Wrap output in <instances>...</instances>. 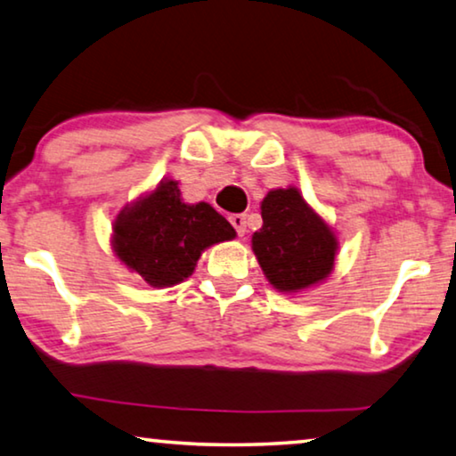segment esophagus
Returning a JSON list of instances; mask_svg holds the SVG:
<instances>
[{
    "label": "esophagus",
    "instance_id": "esophagus-1",
    "mask_svg": "<svg viewBox=\"0 0 456 456\" xmlns=\"http://www.w3.org/2000/svg\"><path fill=\"white\" fill-rule=\"evenodd\" d=\"M229 221H231V225H233V229H235V233L240 235V237H243L248 233V223H246V216L243 215H231L229 216Z\"/></svg>",
    "mask_w": 456,
    "mask_h": 456
}]
</instances>
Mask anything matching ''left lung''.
Masks as SVG:
<instances>
[{"mask_svg":"<svg viewBox=\"0 0 456 456\" xmlns=\"http://www.w3.org/2000/svg\"><path fill=\"white\" fill-rule=\"evenodd\" d=\"M264 225L251 248L264 274L281 293H297L317 284L334 268L338 241L297 188H278L262 200Z\"/></svg>","mask_w":456,"mask_h":456,"instance_id":"8db88e82","label":"left lung"}]
</instances>
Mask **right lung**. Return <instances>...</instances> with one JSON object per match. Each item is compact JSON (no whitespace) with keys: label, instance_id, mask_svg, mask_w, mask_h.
Segmentation results:
<instances>
[{"label":"right lung","instance_id":"1","mask_svg":"<svg viewBox=\"0 0 456 456\" xmlns=\"http://www.w3.org/2000/svg\"><path fill=\"white\" fill-rule=\"evenodd\" d=\"M112 246L118 260L151 287H174L194 272L202 251L235 237L225 216L199 202L186 205L174 180L120 210Z\"/></svg>","mask_w":456,"mask_h":456}]
</instances>
